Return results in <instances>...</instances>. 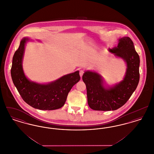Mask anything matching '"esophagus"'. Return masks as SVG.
Masks as SVG:
<instances>
[{
  "instance_id": "obj_1",
  "label": "esophagus",
  "mask_w": 154,
  "mask_h": 154,
  "mask_svg": "<svg viewBox=\"0 0 154 154\" xmlns=\"http://www.w3.org/2000/svg\"><path fill=\"white\" fill-rule=\"evenodd\" d=\"M84 73V71L83 70H81L80 71V75L81 77H82V75H83Z\"/></svg>"
}]
</instances>
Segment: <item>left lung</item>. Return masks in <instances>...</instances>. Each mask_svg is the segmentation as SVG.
Instances as JSON below:
<instances>
[{"instance_id": "obj_1", "label": "left lung", "mask_w": 154, "mask_h": 154, "mask_svg": "<svg viewBox=\"0 0 154 154\" xmlns=\"http://www.w3.org/2000/svg\"><path fill=\"white\" fill-rule=\"evenodd\" d=\"M109 51L123 59L126 63L125 75L118 84L106 88L100 74L91 71L85 72L82 80L87 87L88 105L92 110H117L129 100L139 82V55L131 38H119L117 47L109 49Z\"/></svg>"}]
</instances>
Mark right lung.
Wrapping results in <instances>:
<instances>
[{"label": "right lung", "instance_id": "1", "mask_svg": "<svg viewBox=\"0 0 154 154\" xmlns=\"http://www.w3.org/2000/svg\"><path fill=\"white\" fill-rule=\"evenodd\" d=\"M29 40L24 37L13 58L11 75L15 87L22 99L32 107L42 110L61 108L74 85L80 80L79 71L65 75L55 81L41 84L28 80L22 69L25 45Z\"/></svg>", "mask_w": 154, "mask_h": 154}]
</instances>
